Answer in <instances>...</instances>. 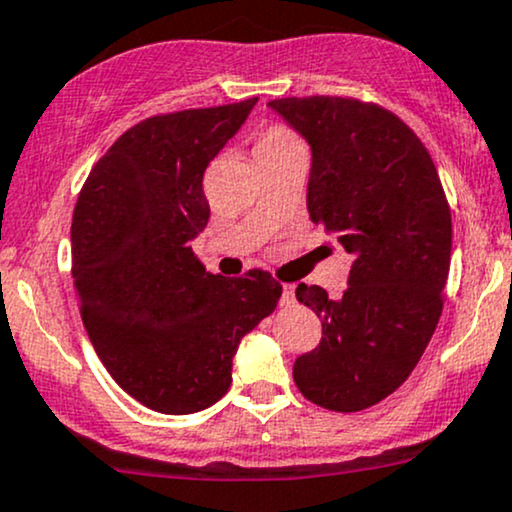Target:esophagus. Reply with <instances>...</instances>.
<instances>
[{"label": "esophagus", "mask_w": 512, "mask_h": 512, "mask_svg": "<svg viewBox=\"0 0 512 512\" xmlns=\"http://www.w3.org/2000/svg\"><path fill=\"white\" fill-rule=\"evenodd\" d=\"M282 304L285 306H292L294 302H297V297H294V285H282Z\"/></svg>", "instance_id": "1"}]
</instances>
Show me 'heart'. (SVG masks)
<instances>
[{
	"mask_svg": "<svg viewBox=\"0 0 512 512\" xmlns=\"http://www.w3.org/2000/svg\"><path fill=\"white\" fill-rule=\"evenodd\" d=\"M290 143H299L297 136H294L290 129H285V126L273 124V126H268V129L261 131V136H258V141H256V150L290 146Z\"/></svg>",
	"mask_w": 512,
	"mask_h": 512,
	"instance_id": "heart-1",
	"label": "heart"
}]
</instances>
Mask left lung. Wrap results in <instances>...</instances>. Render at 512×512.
Instances as JSON below:
<instances>
[{
    "mask_svg": "<svg viewBox=\"0 0 512 512\" xmlns=\"http://www.w3.org/2000/svg\"><path fill=\"white\" fill-rule=\"evenodd\" d=\"M268 105L309 141L306 208L352 256L340 299L297 287L323 338L294 362V383L318 407L366 410L407 381L441 318L453 246L446 191L419 136L376 102L311 95Z\"/></svg>",
    "mask_w": 512,
    "mask_h": 512,
    "instance_id": "1",
    "label": "left lung"
}]
</instances>
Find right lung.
Here are the masks:
<instances>
[{"label": "right lung", "instance_id": "1", "mask_svg": "<svg viewBox=\"0 0 512 512\" xmlns=\"http://www.w3.org/2000/svg\"><path fill=\"white\" fill-rule=\"evenodd\" d=\"M258 98L155 114L90 170L71 222V275L100 362L162 414L201 412L232 383L239 340L278 306L268 270L206 273L189 242L208 225L203 172Z\"/></svg>", "mask_w": 512, "mask_h": 512}]
</instances>
